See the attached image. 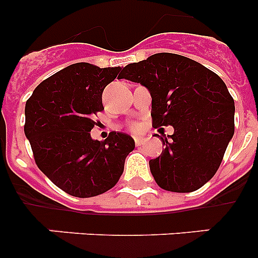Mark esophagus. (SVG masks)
<instances>
[{
	"label": "esophagus",
	"mask_w": 258,
	"mask_h": 258,
	"mask_svg": "<svg viewBox=\"0 0 258 258\" xmlns=\"http://www.w3.org/2000/svg\"><path fill=\"white\" fill-rule=\"evenodd\" d=\"M134 142H136V146H142L145 143V138H142V137H134Z\"/></svg>",
	"instance_id": "1"
}]
</instances>
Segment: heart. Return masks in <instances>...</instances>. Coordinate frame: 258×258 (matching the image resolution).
I'll list each match as a JSON object with an SVG mask.
<instances>
[{
	"mask_svg": "<svg viewBox=\"0 0 258 258\" xmlns=\"http://www.w3.org/2000/svg\"><path fill=\"white\" fill-rule=\"evenodd\" d=\"M134 127H137V125H134Z\"/></svg>",
	"mask_w": 258,
	"mask_h": 258,
	"instance_id": "obj_1",
	"label": "heart"
}]
</instances>
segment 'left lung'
<instances>
[{
  "label": "left lung",
  "instance_id": "1",
  "mask_svg": "<svg viewBox=\"0 0 258 258\" xmlns=\"http://www.w3.org/2000/svg\"><path fill=\"white\" fill-rule=\"evenodd\" d=\"M120 79L145 86L151 94L155 127L163 134L161 155L150 170L161 188L192 192L216 174L234 136L235 103L218 75L186 56L159 52L122 68Z\"/></svg>",
  "mask_w": 258,
  "mask_h": 258
}]
</instances>
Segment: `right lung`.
Instances as JSON below:
<instances>
[{
	"instance_id": "right-lung-1",
	"label": "right lung",
	"mask_w": 258,
	"mask_h": 258,
	"mask_svg": "<svg viewBox=\"0 0 258 258\" xmlns=\"http://www.w3.org/2000/svg\"><path fill=\"white\" fill-rule=\"evenodd\" d=\"M121 68L75 63L44 80L26 103L24 133L40 170L72 197L92 198L112 188L136 147L125 133L93 140L102 93Z\"/></svg>"
}]
</instances>
